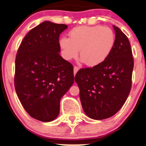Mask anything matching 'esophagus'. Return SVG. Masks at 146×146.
Returning a JSON list of instances; mask_svg holds the SVG:
<instances>
[{"instance_id":"34e87169","label":"esophagus","mask_w":146,"mask_h":146,"mask_svg":"<svg viewBox=\"0 0 146 146\" xmlns=\"http://www.w3.org/2000/svg\"><path fill=\"white\" fill-rule=\"evenodd\" d=\"M73 70H74V75H75V74H76L77 72L78 71L79 67H78V66H75L74 68H73Z\"/></svg>"}]
</instances>
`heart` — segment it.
Segmentation results:
<instances>
[{
  "mask_svg": "<svg viewBox=\"0 0 146 146\" xmlns=\"http://www.w3.org/2000/svg\"><path fill=\"white\" fill-rule=\"evenodd\" d=\"M70 38L62 37L59 41L62 56L70 60L78 56L89 66L100 64L109 56L115 46V34L109 27L102 25L80 26L70 31Z\"/></svg>",
  "mask_w": 146,
  "mask_h": 146,
  "instance_id": "b5f03b06",
  "label": "heart"
}]
</instances>
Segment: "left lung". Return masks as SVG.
<instances>
[{"instance_id": "obj_1", "label": "left lung", "mask_w": 146, "mask_h": 146, "mask_svg": "<svg viewBox=\"0 0 146 146\" xmlns=\"http://www.w3.org/2000/svg\"><path fill=\"white\" fill-rule=\"evenodd\" d=\"M115 43L105 61L81 68L75 76L84 113L90 118L104 119L119 111L132 86L134 60L128 38L113 25Z\"/></svg>"}]
</instances>
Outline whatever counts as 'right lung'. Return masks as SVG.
<instances>
[{"mask_svg": "<svg viewBox=\"0 0 146 146\" xmlns=\"http://www.w3.org/2000/svg\"><path fill=\"white\" fill-rule=\"evenodd\" d=\"M68 26L44 21L25 36L15 61L14 86L23 108L39 121L54 120L74 82L73 67L60 56L59 37Z\"/></svg>", "mask_w": 146, "mask_h": 146, "instance_id": "right-lung-1", "label": "right lung"}]
</instances>
